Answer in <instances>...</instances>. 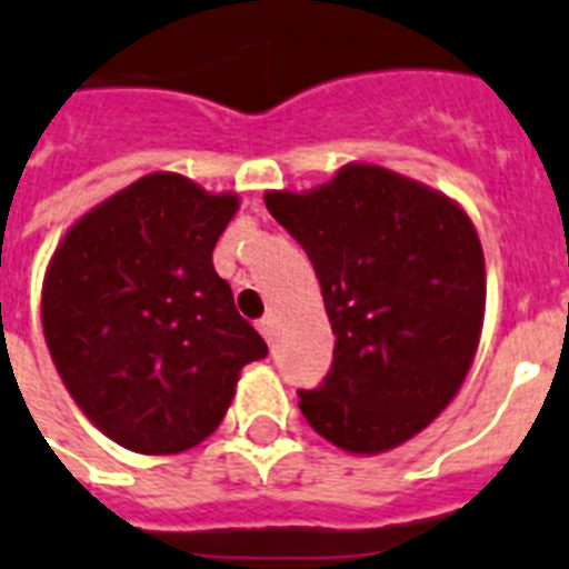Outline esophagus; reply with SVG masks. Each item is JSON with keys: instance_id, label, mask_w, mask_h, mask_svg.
<instances>
[{"instance_id": "esophagus-1", "label": "esophagus", "mask_w": 569, "mask_h": 569, "mask_svg": "<svg viewBox=\"0 0 569 569\" xmlns=\"http://www.w3.org/2000/svg\"><path fill=\"white\" fill-rule=\"evenodd\" d=\"M258 331L264 335L267 342H273V335H276V313H267L264 319H258Z\"/></svg>"}]
</instances>
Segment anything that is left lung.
Wrapping results in <instances>:
<instances>
[{"label": "left lung", "instance_id": "8db88e82", "mask_svg": "<svg viewBox=\"0 0 569 569\" xmlns=\"http://www.w3.org/2000/svg\"><path fill=\"white\" fill-rule=\"evenodd\" d=\"M264 203L317 270L335 363L299 410L346 453L410 442L457 398L486 317V258L468 211L372 162Z\"/></svg>", "mask_w": 569, "mask_h": 569}]
</instances>
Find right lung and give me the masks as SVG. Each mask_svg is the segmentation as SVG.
Returning <instances> with one entry per match:
<instances>
[{
    "instance_id": "1",
    "label": "right lung",
    "mask_w": 569,
    "mask_h": 569,
    "mask_svg": "<svg viewBox=\"0 0 569 569\" xmlns=\"http://www.w3.org/2000/svg\"><path fill=\"white\" fill-rule=\"evenodd\" d=\"M234 191L153 171L66 229L42 279V335L63 387L116 445L148 457L218 430L267 342L234 311L211 250Z\"/></svg>"
}]
</instances>
